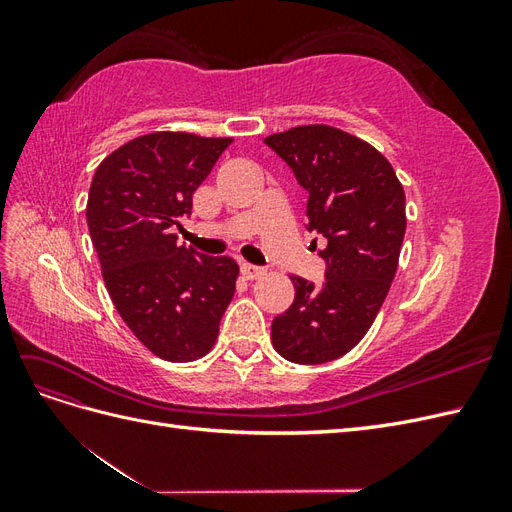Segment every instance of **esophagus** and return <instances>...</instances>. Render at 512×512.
I'll return each mask as SVG.
<instances>
[{
	"label": "esophagus",
	"instance_id": "1",
	"mask_svg": "<svg viewBox=\"0 0 512 512\" xmlns=\"http://www.w3.org/2000/svg\"><path fill=\"white\" fill-rule=\"evenodd\" d=\"M241 275L245 280H258V277L265 275V269L256 265H241Z\"/></svg>",
	"mask_w": 512,
	"mask_h": 512
}]
</instances>
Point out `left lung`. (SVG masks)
Masks as SVG:
<instances>
[{"label": "left lung", "instance_id": "1", "mask_svg": "<svg viewBox=\"0 0 512 512\" xmlns=\"http://www.w3.org/2000/svg\"><path fill=\"white\" fill-rule=\"evenodd\" d=\"M265 143L309 192L307 230L327 239L322 286L292 275L294 301L271 324L286 361L329 363L374 324L406 235V194L378 149L333 126H297Z\"/></svg>", "mask_w": 512, "mask_h": 512}]
</instances>
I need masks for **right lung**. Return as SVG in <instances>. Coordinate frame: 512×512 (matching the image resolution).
Instances as JSON below:
<instances>
[{"mask_svg": "<svg viewBox=\"0 0 512 512\" xmlns=\"http://www.w3.org/2000/svg\"><path fill=\"white\" fill-rule=\"evenodd\" d=\"M232 138L138 136L106 156L87 198V226L111 301L147 350L170 363L205 356L235 294L239 265L177 243L173 226Z\"/></svg>", "mask_w": 512, "mask_h": 512, "instance_id": "right-lung-1", "label": "right lung"}]
</instances>
